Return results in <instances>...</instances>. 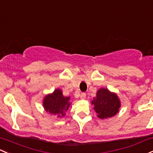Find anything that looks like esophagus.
<instances>
[{
	"mask_svg": "<svg viewBox=\"0 0 153 153\" xmlns=\"http://www.w3.org/2000/svg\"><path fill=\"white\" fill-rule=\"evenodd\" d=\"M85 97H86V94H85V93H82L80 96V99H82V100H84V99H85Z\"/></svg>",
	"mask_w": 153,
	"mask_h": 153,
	"instance_id": "esophagus-1",
	"label": "esophagus"
}]
</instances>
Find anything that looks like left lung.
Wrapping results in <instances>:
<instances>
[{"instance_id":"obj_1","label":"left lung","mask_w":153,"mask_h":153,"mask_svg":"<svg viewBox=\"0 0 153 153\" xmlns=\"http://www.w3.org/2000/svg\"><path fill=\"white\" fill-rule=\"evenodd\" d=\"M91 104L94 105L97 116L102 120L115 116L121 106V102L117 94L105 88L97 91Z\"/></svg>"}]
</instances>
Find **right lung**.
Instances as JSON below:
<instances>
[{
  "label": "right lung",
  "instance_id": "1",
  "mask_svg": "<svg viewBox=\"0 0 153 153\" xmlns=\"http://www.w3.org/2000/svg\"><path fill=\"white\" fill-rule=\"evenodd\" d=\"M70 97H65L62 91L56 88L51 94H46L43 100V107L44 110L58 117H63L71 105Z\"/></svg>",
  "mask_w": 153,
  "mask_h": 153
}]
</instances>
